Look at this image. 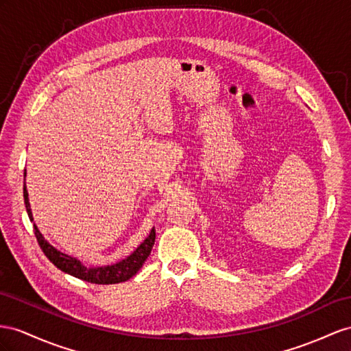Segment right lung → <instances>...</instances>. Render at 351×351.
<instances>
[{
  "instance_id": "right-lung-1",
  "label": "right lung",
  "mask_w": 351,
  "mask_h": 351,
  "mask_svg": "<svg viewBox=\"0 0 351 351\" xmlns=\"http://www.w3.org/2000/svg\"><path fill=\"white\" fill-rule=\"evenodd\" d=\"M23 178H26V170L23 173ZM23 199H25V208L28 212V217L31 222L34 223V232L35 237H37L38 245L41 250L46 255L51 264H55L60 271H64L69 276H74L77 278H82L84 282L96 283V285H114V283H121L129 280L130 277L136 274L143 263L147 261V258L151 254V249L154 246L156 241V228H152L148 237L142 241V243L133 250V252L125 256L124 259H120L119 263L110 264V265H86L84 263L80 261L78 258L71 256L68 254L60 252L55 246L50 245L49 241L44 239L38 227L35 226L31 204H29V197L28 190H26V182L23 179Z\"/></svg>"
}]
</instances>
